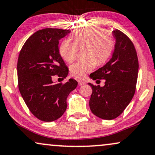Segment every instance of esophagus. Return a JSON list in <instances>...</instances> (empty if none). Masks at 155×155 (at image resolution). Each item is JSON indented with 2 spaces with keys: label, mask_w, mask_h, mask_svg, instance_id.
<instances>
[{
  "label": "esophagus",
  "mask_w": 155,
  "mask_h": 155,
  "mask_svg": "<svg viewBox=\"0 0 155 155\" xmlns=\"http://www.w3.org/2000/svg\"><path fill=\"white\" fill-rule=\"evenodd\" d=\"M78 83H79V86H82V85H84L86 82L84 81H82V80H79L78 81Z\"/></svg>",
  "instance_id": "34e87169"
}]
</instances>
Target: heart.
I'll list each match as a JSON object with an SVG mask.
<instances>
[{"label": "heart", "instance_id": "obj_1", "mask_svg": "<svg viewBox=\"0 0 155 155\" xmlns=\"http://www.w3.org/2000/svg\"><path fill=\"white\" fill-rule=\"evenodd\" d=\"M72 40L66 38L59 45V53L65 61L71 63L76 57L78 48L84 47V59L70 67L71 73L77 78H84L94 69L95 64H104L114 49V39L110 33L100 27H86L76 30L71 35Z\"/></svg>", "mask_w": 155, "mask_h": 155}]
</instances>
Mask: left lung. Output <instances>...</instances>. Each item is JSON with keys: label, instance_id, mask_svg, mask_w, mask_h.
Listing matches in <instances>:
<instances>
[{"label": "left lung", "instance_id": "8db88e82", "mask_svg": "<svg viewBox=\"0 0 155 155\" xmlns=\"http://www.w3.org/2000/svg\"><path fill=\"white\" fill-rule=\"evenodd\" d=\"M116 39L112 58L102 68L91 74L93 80L105 79V86L93 85L89 107L94 115L104 120L118 117L135 94L139 61L137 50L127 35L115 29Z\"/></svg>", "mask_w": 155, "mask_h": 155}]
</instances>
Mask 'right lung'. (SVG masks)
Listing matches in <instances>:
<instances>
[{
    "instance_id": "add662e5",
    "label": "right lung",
    "mask_w": 155,
    "mask_h": 155,
    "mask_svg": "<svg viewBox=\"0 0 155 155\" xmlns=\"http://www.w3.org/2000/svg\"><path fill=\"white\" fill-rule=\"evenodd\" d=\"M68 29L39 30L24 44L17 63L18 85L26 105L39 120L51 122L62 116L67 107L66 99L77 87L70 79L66 83L54 84L53 76L63 79L68 69L59 53V40Z\"/></svg>"
}]
</instances>
